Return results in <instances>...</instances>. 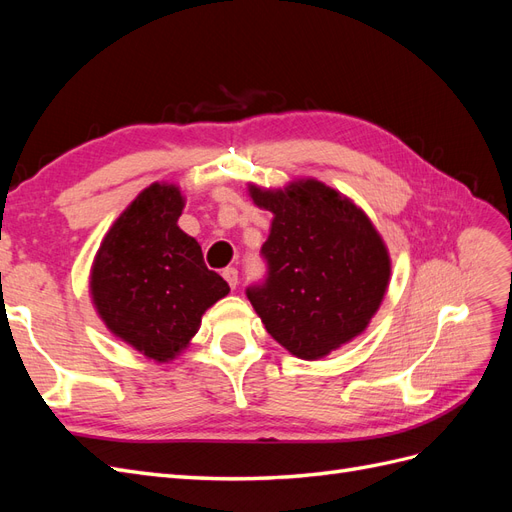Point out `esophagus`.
I'll use <instances>...</instances> for the list:
<instances>
[{
  "instance_id": "34e87169",
  "label": "esophagus",
  "mask_w": 512,
  "mask_h": 512,
  "mask_svg": "<svg viewBox=\"0 0 512 512\" xmlns=\"http://www.w3.org/2000/svg\"><path fill=\"white\" fill-rule=\"evenodd\" d=\"M222 275H224V280L228 282V286H230V288H237V284H239V271H237L235 267H228V269H224V271H222Z\"/></svg>"
}]
</instances>
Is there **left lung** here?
Wrapping results in <instances>:
<instances>
[{"label": "left lung", "instance_id": "8db88e82", "mask_svg": "<svg viewBox=\"0 0 512 512\" xmlns=\"http://www.w3.org/2000/svg\"><path fill=\"white\" fill-rule=\"evenodd\" d=\"M247 188L256 207L273 213L260 250L267 280L247 288V299L277 344L322 359L376 316L391 280L389 250L365 211L318 179Z\"/></svg>", "mask_w": 512, "mask_h": 512}]
</instances>
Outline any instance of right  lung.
I'll list each match as a JSON object with an SVG mask.
<instances>
[{
    "instance_id": "right-lung-1",
    "label": "right lung",
    "mask_w": 512,
    "mask_h": 512,
    "mask_svg": "<svg viewBox=\"0 0 512 512\" xmlns=\"http://www.w3.org/2000/svg\"><path fill=\"white\" fill-rule=\"evenodd\" d=\"M183 207L179 185L151 183L108 228L89 273L106 329L156 363L188 348L203 314L230 292L177 226Z\"/></svg>"
}]
</instances>
